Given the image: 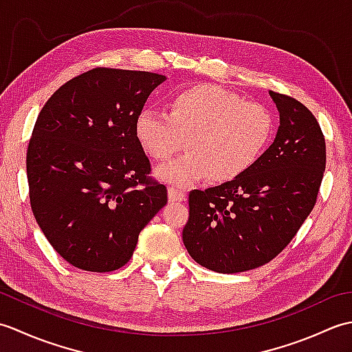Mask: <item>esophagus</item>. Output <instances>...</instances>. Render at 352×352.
Listing matches in <instances>:
<instances>
[{"label":"esophagus","mask_w":352,"mask_h":352,"mask_svg":"<svg viewBox=\"0 0 352 352\" xmlns=\"http://www.w3.org/2000/svg\"><path fill=\"white\" fill-rule=\"evenodd\" d=\"M168 197L170 203H180V201H184V193L182 190H178L175 188H169L168 190Z\"/></svg>","instance_id":"obj_1"}]
</instances>
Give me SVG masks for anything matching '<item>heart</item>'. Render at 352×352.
I'll use <instances>...</instances> for the list:
<instances>
[{"label": "heart", "instance_id": "1", "mask_svg": "<svg viewBox=\"0 0 352 352\" xmlns=\"http://www.w3.org/2000/svg\"><path fill=\"white\" fill-rule=\"evenodd\" d=\"M272 111L213 85H197L177 92L168 111L142 110L134 136L149 159L168 160L184 146L188 154L157 168L162 182L186 188L208 178L227 183L248 172L271 144Z\"/></svg>", "mask_w": 352, "mask_h": 352}]
</instances>
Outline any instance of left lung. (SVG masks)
I'll list each match as a JSON object with an SVG mask.
<instances>
[{"label": "left lung", "mask_w": 352, "mask_h": 352, "mask_svg": "<svg viewBox=\"0 0 352 352\" xmlns=\"http://www.w3.org/2000/svg\"><path fill=\"white\" fill-rule=\"evenodd\" d=\"M269 95L280 113L272 145L236 180L189 193L183 243L197 263L214 272L266 265L316 204L327 160L322 130L300 101Z\"/></svg>", "instance_id": "left-lung-1"}]
</instances>
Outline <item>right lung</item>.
Masks as SVG:
<instances>
[{"label": "right lung", "instance_id": "obj_1", "mask_svg": "<svg viewBox=\"0 0 352 352\" xmlns=\"http://www.w3.org/2000/svg\"><path fill=\"white\" fill-rule=\"evenodd\" d=\"M159 74L95 68L51 95L27 149L30 204L37 226L78 269L111 272L133 256L139 233L168 203L149 180L134 121Z\"/></svg>", "mask_w": 352, "mask_h": 352}]
</instances>
